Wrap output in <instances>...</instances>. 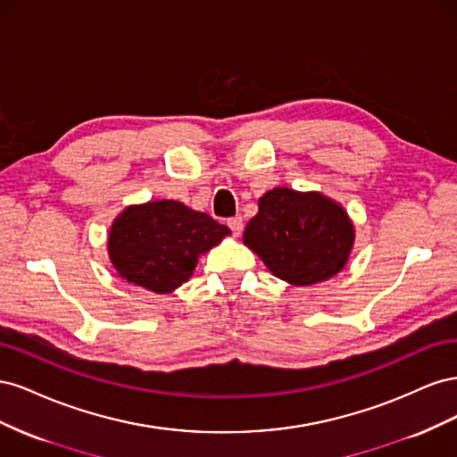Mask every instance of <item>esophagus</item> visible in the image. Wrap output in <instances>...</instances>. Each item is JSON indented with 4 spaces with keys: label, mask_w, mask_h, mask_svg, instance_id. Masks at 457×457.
<instances>
[{
    "label": "esophagus",
    "mask_w": 457,
    "mask_h": 457,
    "mask_svg": "<svg viewBox=\"0 0 457 457\" xmlns=\"http://www.w3.org/2000/svg\"><path fill=\"white\" fill-rule=\"evenodd\" d=\"M227 225H228V228L232 230L234 237H240V234H242V228H244V223H242V219H240V217H232V219H228V220H227Z\"/></svg>",
    "instance_id": "34e87169"
}]
</instances>
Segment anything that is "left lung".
<instances>
[{"mask_svg":"<svg viewBox=\"0 0 457 457\" xmlns=\"http://www.w3.org/2000/svg\"><path fill=\"white\" fill-rule=\"evenodd\" d=\"M244 244L276 278L311 286L347 265L354 227L347 212L320 192L272 188L244 230Z\"/></svg>","mask_w":457,"mask_h":457,"instance_id":"8db88e82","label":"left lung"}]
</instances>
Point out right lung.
<instances>
[{
    "mask_svg": "<svg viewBox=\"0 0 457 457\" xmlns=\"http://www.w3.org/2000/svg\"><path fill=\"white\" fill-rule=\"evenodd\" d=\"M230 230L181 202L129 205L112 223L108 255L123 280L154 294H171Z\"/></svg>",
    "mask_w": 457,
    "mask_h": 457,
    "instance_id": "1",
    "label": "right lung"
}]
</instances>
